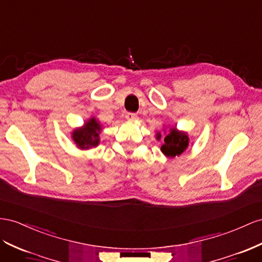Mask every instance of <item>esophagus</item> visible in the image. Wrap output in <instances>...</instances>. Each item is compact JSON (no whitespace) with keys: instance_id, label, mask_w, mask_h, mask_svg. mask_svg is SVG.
<instances>
[{"instance_id":"obj_1","label":"esophagus","mask_w":262,"mask_h":262,"mask_svg":"<svg viewBox=\"0 0 262 262\" xmlns=\"http://www.w3.org/2000/svg\"><path fill=\"white\" fill-rule=\"evenodd\" d=\"M125 118H126V120H129V121H137V120H138L137 115L131 114V112H128V114L125 115Z\"/></svg>"}]
</instances>
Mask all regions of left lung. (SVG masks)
I'll return each mask as SVG.
<instances>
[{
  "label": "left lung",
  "mask_w": 262,
  "mask_h": 262,
  "mask_svg": "<svg viewBox=\"0 0 262 262\" xmlns=\"http://www.w3.org/2000/svg\"><path fill=\"white\" fill-rule=\"evenodd\" d=\"M168 131L166 128L163 129V144L161 146V152L163 153L166 158H175L180 157L182 153L186 151L189 145V137L188 133L185 131H180L175 125L168 126ZM158 141L161 140V132H157L155 136Z\"/></svg>",
  "instance_id": "1"
}]
</instances>
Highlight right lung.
<instances>
[{"instance_id":"obj_1","label":"right lung","mask_w":262,"mask_h":262,"mask_svg":"<svg viewBox=\"0 0 262 262\" xmlns=\"http://www.w3.org/2000/svg\"><path fill=\"white\" fill-rule=\"evenodd\" d=\"M102 125L96 117H91L84 121L83 125L72 131V139L80 150H89L97 147L100 143V133Z\"/></svg>"}]
</instances>
